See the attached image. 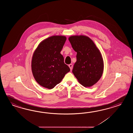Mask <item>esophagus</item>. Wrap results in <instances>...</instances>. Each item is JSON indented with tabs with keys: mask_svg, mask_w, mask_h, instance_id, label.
I'll list each match as a JSON object with an SVG mask.
<instances>
[{
	"mask_svg": "<svg viewBox=\"0 0 133 133\" xmlns=\"http://www.w3.org/2000/svg\"><path fill=\"white\" fill-rule=\"evenodd\" d=\"M68 66H69V67L70 68L71 70L72 69V68H73V65L72 64H70V65H68Z\"/></svg>",
	"mask_w": 133,
	"mask_h": 133,
	"instance_id": "1",
	"label": "esophagus"
}]
</instances>
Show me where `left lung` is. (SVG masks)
Masks as SVG:
<instances>
[{
    "instance_id": "obj_1",
    "label": "left lung",
    "mask_w": 133,
    "mask_h": 133,
    "mask_svg": "<svg viewBox=\"0 0 133 133\" xmlns=\"http://www.w3.org/2000/svg\"><path fill=\"white\" fill-rule=\"evenodd\" d=\"M68 40L77 53L72 72L82 85L92 87L99 81L104 71L100 51L93 41L86 36H72Z\"/></svg>"
}]
</instances>
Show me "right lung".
Wrapping results in <instances>:
<instances>
[{
    "mask_svg": "<svg viewBox=\"0 0 133 133\" xmlns=\"http://www.w3.org/2000/svg\"><path fill=\"white\" fill-rule=\"evenodd\" d=\"M66 39L64 36L49 37L40 43L34 51L32 72L37 83L44 88H53L70 70L60 54Z\"/></svg>",
    "mask_w": 133,
    "mask_h": 133,
    "instance_id": "1",
    "label": "right lung"
}]
</instances>
